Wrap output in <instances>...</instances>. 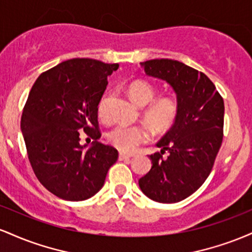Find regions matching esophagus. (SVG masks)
Segmentation results:
<instances>
[{"mask_svg":"<svg viewBox=\"0 0 252 252\" xmlns=\"http://www.w3.org/2000/svg\"><path fill=\"white\" fill-rule=\"evenodd\" d=\"M132 155L130 154H124V153H120V155H118V158L120 160H128V158H131Z\"/></svg>","mask_w":252,"mask_h":252,"instance_id":"1","label":"esophagus"}]
</instances>
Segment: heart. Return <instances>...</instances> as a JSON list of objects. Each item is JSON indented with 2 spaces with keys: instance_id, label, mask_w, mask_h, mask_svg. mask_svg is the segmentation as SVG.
<instances>
[{
  "instance_id": "obj_1",
  "label": "heart",
  "mask_w": 252,
  "mask_h": 252,
  "mask_svg": "<svg viewBox=\"0 0 252 252\" xmlns=\"http://www.w3.org/2000/svg\"><path fill=\"white\" fill-rule=\"evenodd\" d=\"M128 92L131 99L140 106H144V121L156 131L167 130L174 123L179 112V104L175 98L164 96L156 98V90L147 80H134L129 84ZM109 92L100 97L97 105L98 116L105 121L108 118ZM108 142L123 153H132L140 144L147 142L149 131L144 126H118L108 132Z\"/></svg>"
}]
</instances>
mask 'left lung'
I'll use <instances>...</instances> for the list:
<instances>
[{"mask_svg":"<svg viewBox=\"0 0 252 252\" xmlns=\"http://www.w3.org/2000/svg\"><path fill=\"white\" fill-rule=\"evenodd\" d=\"M141 65L146 74L172 86L179 112L156 144L161 153L149 155L153 166L138 186L152 200L172 204L193 194L210 175L222 142L224 100L206 74L184 63L153 59Z\"/></svg>","mask_w":252,"mask_h":252,"instance_id":"1","label":"left lung"}]
</instances>
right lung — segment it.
I'll return each instance as SVG.
<instances>
[{"mask_svg": "<svg viewBox=\"0 0 252 252\" xmlns=\"http://www.w3.org/2000/svg\"><path fill=\"white\" fill-rule=\"evenodd\" d=\"M118 66L88 58L63 62L40 74L27 98L21 131L31 166L43 187L63 200L94 196L117 161V149L98 142L97 105ZM82 131L94 138L86 151Z\"/></svg>", "mask_w": 252, "mask_h": 252, "instance_id": "add662e5", "label": "right lung"}]
</instances>
